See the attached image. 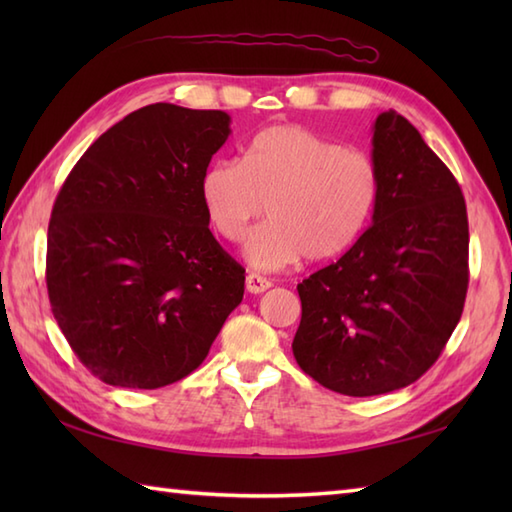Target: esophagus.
I'll return each mask as SVG.
<instances>
[{"label": "esophagus", "mask_w": 512, "mask_h": 512, "mask_svg": "<svg viewBox=\"0 0 512 512\" xmlns=\"http://www.w3.org/2000/svg\"><path fill=\"white\" fill-rule=\"evenodd\" d=\"M270 286H273V281L262 277V275H255V273L246 275V290L250 292V295H259V292H266Z\"/></svg>", "instance_id": "esophagus-1"}]
</instances>
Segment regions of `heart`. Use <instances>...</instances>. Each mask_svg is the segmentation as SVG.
<instances>
[{"label": "heart", "instance_id": "b5f03b06", "mask_svg": "<svg viewBox=\"0 0 512 512\" xmlns=\"http://www.w3.org/2000/svg\"><path fill=\"white\" fill-rule=\"evenodd\" d=\"M202 204L215 233L239 242L264 211L268 222L246 239V259L279 270L297 259L325 262L363 235L378 204L372 158L301 125L257 134L242 160H217L204 171Z\"/></svg>", "mask_w": 512, "mask_h": 512}]
</instances>
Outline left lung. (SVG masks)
I'll return each mask as SVG.
<instances>
[{"label": "left lung", "mask_w": 512, "mask_h": 512, "mask_svg": "<svg viewBox=\"0 0 512 512\" xmlns=\"http://www.w3.org/2000/svg\"><path fill=\"white\" fill-rule=\"evenodd\" d=\"M372 226L303 279L299 367L345 396L402 389L438 361L469 288V220L458 180L405 116L378 114Z\"/></svg>", "instance_id": "8db88e82"}]
</instances>
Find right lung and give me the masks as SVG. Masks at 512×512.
<instances>
[{
  "instance_id": "obj_1",
  "label": "right lung",
  "mask_w": 512,
  "mask_h": 512,
  "mask_svg": "<svg viewBox=\"0 0 512 512\" xmlns=\"http://www.w3.org/2000/svg\"><path fill=\"white\" fill-rule=\"evenodd\" d=\"M231 134L220 110L154 103L107 129L54 200L46 284L79 361L103 383L189 376L244 297V268L209 231L200 184Z\"/></svg>"
}]
</instances>
